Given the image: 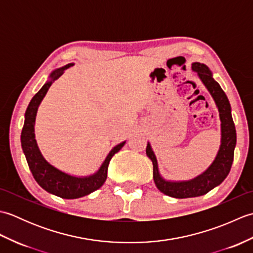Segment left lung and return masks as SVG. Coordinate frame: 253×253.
I'll list each match as a JSON object with an SVG mask.
<instances>
[{
  "instance_id": "obj_1",
  "label": "left lung",
  "mask_w": 253,
  "mask_h": 253,
  "mask_svg": "<svg viewBox=\"0 0 253 253\" xmlns=\"http://www.w3.org/2000/svg\"><path fill=\"white\" fill-rule=\"evenodd\" d=\"M191 68L193 72L198 74V77L206 85L216 104L219 120H221V146L212 164L202 174L189 180L171 181L165 179L160 174L157 157L153 152L151 144L148 142L146 153L148 158L152 161L155 186L164 195L177 199L203 196L212 190L214 187L222 184L232 168L236 140H237L235 124L232 117V107H230L227 95L225 94L218 83L214 80L212 72L206 64L195 62L192 63Z\"/></svg>"
}]
</instances>
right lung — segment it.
<instances>
[{"label":"right lung","instance_id":"obj_1","mask_svg":"<svg viewBox=\"0 0 253 253\" xmlns=\"http://www.w3.org/2000/svg\"><path fill=\"white\" fill-rule=\"evenodd\" d=\"M74 64H67L61 68H57L50 74V78L31 99L25 113V123L21 130L20 141L24 154L28 163L32 176L40 187L52 195L63 199H77L89 195L104 184L107 177V169L113 155L117 153L124 147L126 141L118 143L107 154L104 162L94 174L89 176H74L58 169L55 166L47 162L42 155L37 144L35 135L36 116L41 101L43 100L47 90L55 80L62 76V74Z\"/></svg>","mask_w":253,"mask_h":253}]
</instances>
